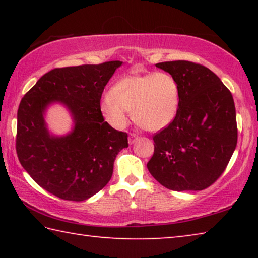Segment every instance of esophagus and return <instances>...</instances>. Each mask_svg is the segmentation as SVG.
I'll return each mask as SVG.
<instances>
[{
	"label": "esophagus",
	"instance_id": "1",
	"mask_svg": "<svg viewBox=\"0 0 258 258\" xmlns=\"http://www.w3.org/2000/svg\"><path fill=\"white\" fill-rule=\"evenodd\" d=\"M138 139H139V137H138L137 134L130 133V135H128V143H130V145H133L134 142L138 141Z\"/></svg>",
	"mask_w": 258,
	"mask_h": 258
}]
</instances>
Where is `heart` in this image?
<instances>
[{
	"label": "heart",
	"instance_id": "1",
	"mask_svg": "<svg viewBox=\"0 0 258 258\" xmlns=\"http://www.w3.org/2000/svg\"><path fill=\"white\" fill-rule=\"evenodd\" d=\"M180 90L166 72L135 74L117 81L100 102L103 119L113 128H123L130 111L135 123L151 132L164 130L177 115Z\"/></svg>",
	"mask_w": 258,
	"mask_h": 258
}]
</instances>
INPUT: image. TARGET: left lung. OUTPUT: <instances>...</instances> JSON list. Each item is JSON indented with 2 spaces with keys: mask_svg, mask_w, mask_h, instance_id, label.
Wrapping results in <instances>:
<instances>
[{
  "mask_svg": "<svg viewBox=\"0 0 258 258\" xmlns=\"http://www.w3.org/2000/svg\"><path fill=\"white\" fill-rule=\"evenodd\" d=\"M156 67L176 80L180 106L172 123L154 135L155 152L147 167L167 189H206L225 171L237 147L232 94L203 64L177 60Z\"/></svg>",
  "mask_w": 258,
  "mask_h": 258,
  "instance_id": "obj_1",
  "label": "left lung"
}]
</instances>
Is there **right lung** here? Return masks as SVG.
<instances>
[{
  "label": "right lung",
  "mask_w": 258,
  "mask_h": 258,
  "mask_svg": "<svg viewBox=\"0 0 258 258\" xmlns=\"http://www.w3.org/2000/svg\"><path fill=\"white\" fill-rule=\"evenodd\" d=\"M121 61L52 69L24 95L17 115L16 150L30 177L55 197L83 202L110 181L113 161L128 147L127 134L112 128L100 112L104 86ZM59 102L73 117L71 134L54 137L44 115Z\"/></svg>",
  "instance_id": "add662e5"
}]
</instances>
